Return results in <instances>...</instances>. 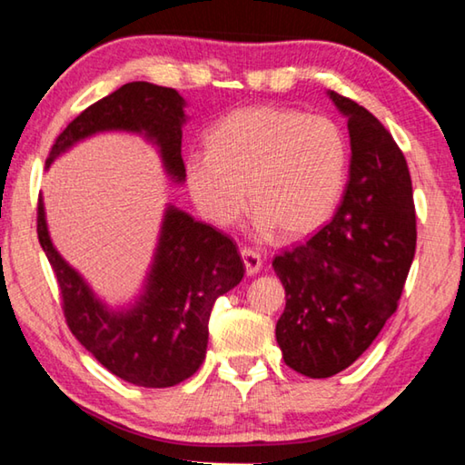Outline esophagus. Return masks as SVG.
<instances>
[{
  "label": "esophagus",
  "instance_id": "esophagus-1",
  "mask_svg": "<svg viewBox=\"0 0 465 465\" xmlns=\"http://www.w3.org/2000/svg\"><path fill=\"white\" fill-rule=\"evenodd\" d=\"M242 261H243V266H246L248 277H252V274H256L258 271H261V266H262V256L258 254V252L250 250V248H243L242 250Z\"/></svg>",
  "mask_w": 465,
  "mask_h": 465
}]
</instances>
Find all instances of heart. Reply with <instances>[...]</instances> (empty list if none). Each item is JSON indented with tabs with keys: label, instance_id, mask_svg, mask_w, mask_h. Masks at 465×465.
<instances>
[{
	"label": "heart",
	"instance_id": "1",
	"mask_svg": "<svg viewBox=\"0 0 465 465\" xmlns=\"http://www.w3.org/2000/svg\"><path fill=\"white\" fill-rule=\"evenodd\" d=\"M349 145L326 114L282 106H248L223 116L207 152L186 155L184 176L196 209L219 227L232 225L250 199L261 235L289 240L324 225L341 201Z\"/></svg>",
	"mask_w": 465,
	"mask_h": 465
}]
</instances>
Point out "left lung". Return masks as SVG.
<instances>
[{"label": "left lung", "mask_w": 465, "mask_h": 465, "mask_svg": "<svg viewBox=\"0 0 465 465\" xmlns=\"http://www.w3.org/2000/svg\"><path fill=\"white\" fill-rule=\"evenodd\" d=\"M346 116L351 166L341 207L302 246L272 261L285 287L277 342L297 373L324 380L355 363L398 308L416 250L412 183L390 131L328 90Z\"/></svg>", "instance_id": "left-lung-1"}]
</instances>
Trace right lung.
Masks as SVG:
<instances>
[{
    "instance_id": "right-lung-1",
    "label": "right lung",
    "mask_w": 465,
    "mask_h": 465,
    "mask_svg": "<svg viewBox=\"0 0 465 465\" xmlns=\"http://www.w3.org/2000/svg\"><path fill=\"white\" fill-rule=\"evenodd\" d=\"M184 108L176 90L149 82L124 84L67 124L51 147L46 168L80 141L119 131L152 143L166 176L183 184ZM36 230L59 282L67 326L100 365L141 388H172L201 367L215 299L243 277L238 248L227 235L168 204L143 287L129 305L110 308L54 248L43 196Z\"/></svg>"
}]
</instances>
